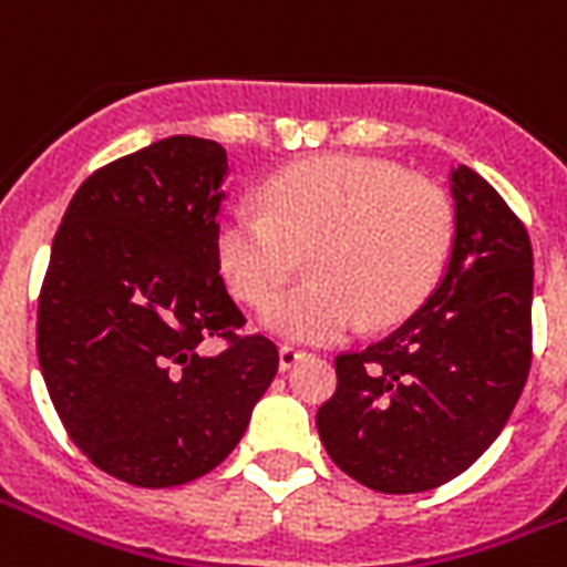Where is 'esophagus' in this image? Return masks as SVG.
Instances as JSON below:
<instances>
[{
    "mask_svg": "<svg viewBox=\"0 0 567 567\" xmlns=\"http://www.w3.org/2000/svg\"><path fill=\"white\" fill-rule=\"evenodd\" d=\"M300 358H307L303 349H297V346H282V349H279V368L291 370Z\"/></svg>",
    "mask_w": 567,
    "mask_h": 567,
    "instance_id": "obj_1",
    "label": "esophagus"
}]
</instances>
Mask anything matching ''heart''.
I'll return each instance as SVG.
<instances>
[{"mask_svg":"<svg viewBox=\"0 0 567 567\" xmlns=\"http://www.w3.org/2000/svg\"><path fill=\"white\" fill-rule=\"evenodd\" d=\"M450 197L394 163L331 154L297 163L264 190V209L224 212L218 258L239 300L264 307L310 255L313 282L264 312L288 343H337L368 321L389 324L434 288L450 258Z\"/></svg>","mask_w":567,"mask_h":567,"instance_id":"b5f03b06","label":"heart"}]
</instances>
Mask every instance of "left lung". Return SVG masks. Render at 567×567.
Masks as SVG:
<instances>
[{
  "label": "left lung",
  "instance_id": "1",
  "mask_svg": "<svg viewBox=\"0 0 567 567\" xmlns=\"http://www.w3.org/2000/svg\"><path fill=\"white\" fill-rule=\"evenodd\" d=\"M450 194L455 234L437 288L380 343L337 355V392L316 416L333 464L373 492H427L467 471L532 368L523 221L471 166L450 169Z\"/></svg>",
  "mask_w": 567,
  "mask_h": 567
}]
</instances>
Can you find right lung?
Returning <instances> with one entry per match:
<instances>
[{"label":"right lung","mask_w":567,"mask_h":567,"mask_svg":"<svg viewBox=\"0 0 567 567\" xmlns=\"http://www.w3.org/2000/svg\"><path fill=\"white\" fill-rule=\"evenodd\" d=\"M227 151L169 136L109 163L69 203L39 295L35 349L72 443L130 486L209 474L279 370L218 258ZM228 340L218 357L202 352Z\"/></svg>","instance_id":"1"}]
</instances>
